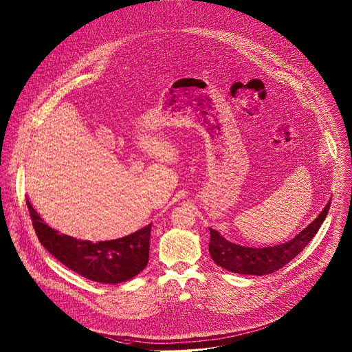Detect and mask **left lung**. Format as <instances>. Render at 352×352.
Returning <instances> with one entry per match:
<instances>
[{
	"label": "left lung",
	"mask_w": 352,
	"mask_h": 352,
	"mask_svg": "<svg viewBox=\"0 0 352 352\" xmlns=\"http://www.w3.org/2000/svg\"><path fill=\"white\" fill-rule=\"evenodd\" d=\"M331 207V201L305 230H302L294 239L268 248H248L226 239L219 231L210 228V254L214 264L227 270L228 272L242 275L263 276L279 271L292 258H295L306 245L317 234L320 226L325 220Z\"/></svg>",
	"instance_id": "left-lung-1"
}]
</instances>
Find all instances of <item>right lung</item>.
Wrapping results in <instances>:
<instances>
[{"label":"right lung","mask_w":352,"mask_h":352,"mask_svg":"<svg viewBox=\"0 0 352 352\" xmlns=\"http://www.w3.org/2000/svg\"><path fill=\"white\" fill-rule=\"evenodd\" d=\"M32 226L43 248L61 264L88 280L117 284L139 275L149 258L151 224L113 241L92 243L58 234L47 226L27 200Z\"/></svg>","instance_id":"right-lung-1"}]
</instances>
